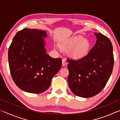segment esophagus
<instances>
[{
	"label": "esophagus",
	"mask_w": 120,
	"mask_h": 120,
	"mask_svg": "<svg viewBox=\"0 0 120 120\" xmlns=\"http://www.w3.org/2000/svg\"><path fill=\"white\" fill-rule=\"evenodd\" d=\"M62 65L63 67H64L66 65H67V62H66V60L64 59H63L62 60Z\"/></svg>",
	"instance_id": "esophagus-1"
}]
</instances>
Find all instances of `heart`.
<instances>
[{"label":"heart","instance_id":"b5f03b06","mask_svg":"<svg viewBox=\"0 0 120 120\" xmlns=\"http://www.w3.org/2000/svg\"><path fill=\"white\" fill-rule=\"evenodd\" d=\"M63 50L69 51V55L74 59H81L84 58L89 51L90 43L80 36H75L66 40L61 44Z\"/></svg>","mask_w":120,"mask_h":120}]
</instances>
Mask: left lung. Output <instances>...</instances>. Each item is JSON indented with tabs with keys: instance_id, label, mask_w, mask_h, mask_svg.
Here are the masks:
<instances>
[{
	"instance_id": "left-lung-1",
	"label": "left lung",
	"mask_w": 120,
	"mask_h": 120,
	"mask_svg": "<svg viewBox=\"0 0 120 120\" xmlns=\"http://www.w3.org/2000/svg\"><path fill=\"white\" fill-rule=\"evenodd\" d=\"M96 44L81 59H68V82L77 96H94L106 86L114 66L113 46L110 40L101 33H95Z\"/></svg>"
}]
</instances>
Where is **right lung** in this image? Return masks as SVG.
I'll list each match as a JSON object with an SVG mask.
<instances>
[{
    "mask_svg": "<svg viewBox=\"0 0 120 120\" xmlns=\"http://www.w3.org/2000/svg\"><path fill=\"white\" fill-rule=\"evenodd\" d=\"M45 31L24 28L16 33L8 49V62L13 80L25 92L40 94L50 87L60 69L62 59L46 54Z\"/></svg>",
    "mask_w": 120,
    "mask_h": 120,
    "instance_id": "right-lung-1",
    "label": "right lung"
}]
</instances>
